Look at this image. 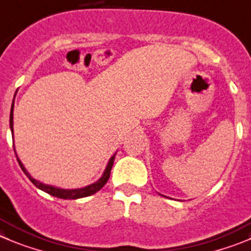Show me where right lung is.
<instances>
[{"label":"right lung","mask_w":251,"mask_h":251,"mask_svg":"<svg viewBox=\"0 0 251 251\" xmlns=\"http://www.w3.org/2000/svg\"><path fill=\"white\" fill-rule=\"evenodd\" d=\"M13 101H15V99H13ZM13 107H15V105H13V102H12V106H11V114H9V128H11V132H12V139H13ZM15 153H16V156H17V152H16V150H15ZM115 156H116V152H115L111 157H110V160H109V162H107L104 173H102V176L100 177L99 179H98L97 182H94V183L89 184V186L83 187V188H75V189H64V188H60V187L50 186V184H46V183H43V182H39L38 179L33 178V177L29 175V172L25 170V167L23 166V163L21 162V160L18 158V156H17V161H18V163H20V166H21V168H22L23 172L25 173V176H27L28 178L30 179V182H32V183H33L37 188H39L41 191L46 192V193L50 194V196H53V197L62 198V200H78V198H84V197H88V196H91V194H94V193H97L98 191H100V189L105 186V183H106L107 179H109V177H110V172H111V167H112V165H114Z\"/></svg>","instance_id":"1"}]
</instances>
